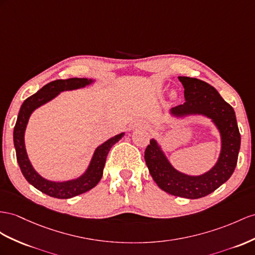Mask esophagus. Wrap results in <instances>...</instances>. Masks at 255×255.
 I'll list each match as a JSON object with an SVG mask.
<instances>
[{"label":"esophagus","mask_w":255,"mask_h":255,"mask_svg":"<svg viewBox=\"0 0 255 255\" xmlns=\"http://www.w3.org/2000/svg\"><path fill=\"white\" fill-rule=\"evenodd\" d=\"M132 128H133V127H131V128H130V129H132Z\"/></svg>","instance_id":"obj_1"}]
</instances>
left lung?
Instances as JSON below:
<instances>
[{
  "instance_id": "1",
  "label": "left lung",
  "mask_w": 255,
  "mask_h": 255,
  "mask_svg": "<svg viewBox=\"0 0 255 255\" xmlns=\"http://www.w3.org/2000/svg\"><path fill=\"white\" fill-rule=\"evenodd\" d=\"M184 87L185 102L169 113L175 119L202 115L210 119L221 135V152L215 165L207 172L190 175L177 170L169 161L157 140L152 139L144 158L156 184L166 193L179 197L197 199L211 194L231 178L237 165L240 133L234 109L218 90L198 78L179 76Z\"/></svg>"
}]
</instances>
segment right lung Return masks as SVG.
I'll return each instance as SVG.
<instances>
[{"label":"right lung","mask_w":255,"mask_h":255,"mask_svg":"<svg viewBox=\"0 0 255 255\" xmlns=\"http://www.w3.org/2000/svg\"><path fill=\"white\" fill-rule=\"evenodd\" d=\"M95 80H88V78H69V80H57L45 85L36 94L32 95L28 99H25L19 111L17 122L14 128V145L16 149V156L18 165L20 170L31 185H33L38 191L46 194L50 197L68 199L75 197L77 195L86 193L91 188H94L102 178L103 168L106 165L107 156L116 142H119L125 132L114 135L113 138L109 139L101 145L96 148V151L91 157L89 165L81 177L72 179L68 181L56 182L43 178L38 174L35 169L32 166L28 157L27 149L24 144V132L27 128L28 122L31 114L34 111L44 106L45 103L49 102L56 98L62 91L80 89L93 84Z\"/></svg>","instance_id":"add662e5"}]
</instances>
